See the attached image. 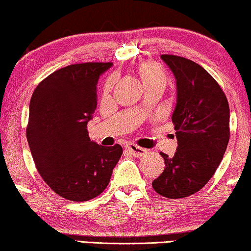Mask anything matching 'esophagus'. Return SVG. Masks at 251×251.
<instances>
[{
    "label": "esophagus",
    "instance_id": "esophagus-1",
    "mask_svg": "<svg viewBox=\"0 0 251 251\" xmlns=\"http://www.w3.org/2000/svg\"><path fill=\"white\" fill-rule=\"evenodd\" d=\"M126 150H128L131 155L134 157H138V158L145 156L146 153H147V149L141 148V147H139V146H136L133 144H129L128 146H126Z\"/></svg>",
    "mask_w": 251,
    "mask_h": 251
}]
</instances>
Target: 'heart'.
<instances>
[{"instance_id":"heart-1","label":"heart","mask_w":251,"mask_h":251,"mask_svg":"<svg viewBox=\"0 0 251 251\" xmlns=\"http://www.w3.org/2000/svg\"><path fill=\"white\" fill-rule=\"evenodd\" d=\"M138 74L145 88L148 87H166L168 83V76L165 69L155 61H144L138 66ZM115 84V77L110 76L103 85V94L107 95L113 90Z\"/></svg>"}]
</instances>
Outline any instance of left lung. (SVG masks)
<instances>
[{
    "instance_id": "obj_1",
    "label": "left lung",
    "mask_w": 251,
    "mask_h": 251,
    "mask_svg": "<svg viewBox=\"0 0 251 251\" xmlns=\"http://www.w3.org/2000/svg\"><path fill=\"white\" fill-rule=\"evenodd\" d=\"M174 73L177 104L172 121L178 147L164 152L165 168L152 182L158 194L183 199L195 194L214 175L230 138V109L217 80L199 64L175 55H161Z\"/></svg>"
}]
</instances>
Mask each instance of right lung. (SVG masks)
I'll list each match as a JSON object with an SVG mask.
<instances>
[{
	"mask_svg": "<svg viewBox=\"0 0 251 251\" xmlns=\"http://www.w3.org/2000/svg\"><path fill=\"white\" fill-rule=\"evenodd\" d=\"M112 63L69 65L42 79L30 101L26 139L37 171L60 198L84 202L109 185L123 150L88 137L100 75Z\"/></svg>",
	"mask_w": 251,
	"mask_h": 251,
	"instance_id": "right-lung-1",
	"label": "right lung"
}]
</instances>
